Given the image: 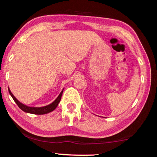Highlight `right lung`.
Masks as SVG:
<instances>
[{"label":"right lung","mask_w":157,"mask_h":157,"mask_svg":"<svg viewBox=\"0 0 157 157\" xmlns=\"http://www.w3.org/2000/svg\"><path fill=\"white\" fill-rule=\"evenodd\" d=\"M63 89L61 91V92L59 94V95L58 96V97L54 100V101L52 102V103L49 104V105L43 106V107H30V106H27L24 104L21 103L20 101H19L17 99L15 98L13 94L10 91V89L8 88V91L9 93L10 94V96H12V98H13V100L14 101V102L17 103V105L19 106V108L21 109V110H23L25 113H31V114H47L50 112L53 111L54 110H55L56 108L57 107V105H59V102L61 101V96L62 94H63Z\"/></svg>","instance_id":"right-lung-1"}]
</instances>
